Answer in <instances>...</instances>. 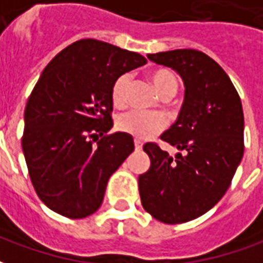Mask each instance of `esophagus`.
I'll return each instance as SVG.
<instances>
[{"mask_svg":"<svg viewBox=\"0 0 263 263\" xmlns=\"http://www.w3.org/2000/svg\"><path fill=\"white\" fill-rule=\"evenodd\" d=\"M135 151H142V142L135 139Z\"/></svg>","mask_w":263,"mask_h":263,"instance_id":"1","label":"esophagus"}]
</instances>
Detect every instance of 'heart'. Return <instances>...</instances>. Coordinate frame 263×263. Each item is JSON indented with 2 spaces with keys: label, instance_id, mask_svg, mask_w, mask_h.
I'll return each instance as SVG.
<instances>
[{
  "label": "heart",
  "instance_id": "obj_1",
  "mask_svg": "<svg viewBox=\"0 0 263 263\" xmlns=\"http://www.w3.org/2000/svg\"><path fill=\"white\" fill-rule=\"evenodd\" d=\"M149 79L154 84L155 90L160 97L171 98L179 90V79L177 76L167 69H159L152 71ZM129 86V76H121L111 90V98L115 107H122L126 101V91ZM165 118L159 114H146L141 111H128L121 114L117 120L118 129L125 134H129L138 139H148L155 134L160 132L165 128Z\"/></svg>",
  "mask_w": 263,
  "mask_h": 263
}]
</instances>
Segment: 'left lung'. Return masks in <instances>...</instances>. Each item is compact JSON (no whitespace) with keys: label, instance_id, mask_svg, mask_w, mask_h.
I'll list each match as a JSON object with an SVG mask.
<instances>
[{"label":"left lung","instance_id":"1","mask_svg":"<svg viewBox=\"0 0 263 263\" xmlns=\"http://www.w3.org/2000/svg\"><path fill=\"white\" fill-rule=\"evenodd\" d=\"M148 59L182 77L184 101L176 122L160 137L179 149L175 158L156 143L143 145L151 167L138 179L139 196L156 220L187 222L220 201L241 163V98L222 67L203 52L176 49Z\"/></svg>","mask_w":263,"mask_h":263}]
</instances>
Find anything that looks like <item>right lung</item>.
I'll return each mask as SVG.
<instances>
[{"mask_svg":"<svg viewBox=\"0 0 263 263\" xmlns=\"http://www.w3.org/2000/svg\"><path fill=\"white\" fill-rule=\"evenodd\" d=\"M145 63L139 53L81 39L42 71L26 103L22 151L35 192L54 213L84 218L100 209L109 176L134 152L129 134L105 135L111 90Z\"/></svg>","mask_w":263,"mask_h":263,"instance_id":"add662e5","label":"right lung"}]
</instances>
